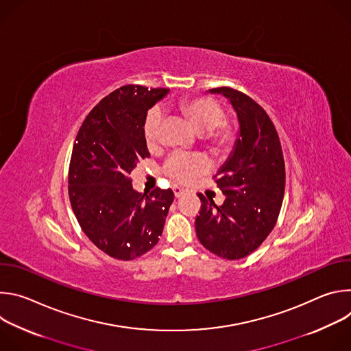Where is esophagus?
<instances>
[{
  "mask_svg": "<svg viewBox=\"0 0 351 351\" xmlns=\"http://www.w3.org/2000/svg\"><path fill=\"white\" fill-rule=\"evenodd\" d=\"M173 193H175V197L179 198V197H182L184 194V189H182L179 186H173Z\"/></svg>",
  "mask_w": 351,
  "mask_h": 351,
  "instance_id": "1",
  "label": "esophagus"
}]
</instances>
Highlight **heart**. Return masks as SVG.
<instances>
[{
	"mask_svg": "<svg viewBox=\"0 0 351 351\" xmlns=\"http://www.w3.org/2000/svg\"><path fill=\"white\" fill-rule=\"evenodd\" d=\"M175 111L180 114L197 133L203 134V141L214 153H225L233 145L236 132L223 121L225 112L213 98L194 97L178 103ZM162 130V114L158 108L149 110L143 123L145 145L149 149L158 147ZM208 171V162L199 156L173 153L164 164V173L179 183H190Z\"/></svg>",
	"mask_w": 351,
	"mask_h": 351,
	"instance_id": "heart-1",
	"label": "heart"
}]
</instances>
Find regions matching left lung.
<instances>
[{
    "label": "left lung",
    "mask_w": 351,
    "mask_h": 351,
    "mask_svg": "<svg viewBox=\"0 0 351 351\" xmlns=\"http://www.w3.org/2000/svg\"><path fill=\"white\" fill-rule=\"evenodd\" d=\"M211 94L226 97L237 114L240 132L226 162L214 176L225 194L222 206L198 194L197 237L226 260L252 254L276 225L285 194V161L278 132L261 106L232 87Z\"/></svg>",
    "instance_id": "left-lung-1"
}]
</instances>
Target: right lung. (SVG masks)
<instances>
[{
  "mask_svg": "<svg viewBox=\"0 0 351 351\" xmlns=\"http://www.w3.org/2000/svg\"><path fill=\"white\" fill-rule=\"evenodd\" d=\"M168 88L128 84L104 97L82 123L69 164V199L75 217L95 247L130 261L160 240L173 202L171 189L143 194L130 173L149 157L143 123Z\"/></svg>",
  "mask_w": 351,
  "mask_h": 351,
  "instance_id": "obj_1",
  "label": "right lung"
}]
</instances>
